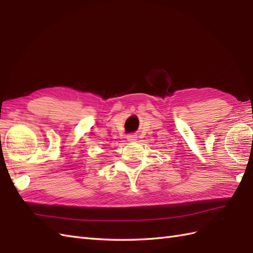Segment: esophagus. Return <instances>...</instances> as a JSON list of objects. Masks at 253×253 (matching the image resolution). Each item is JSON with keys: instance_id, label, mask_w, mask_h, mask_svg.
Wrapping results in <instances>:
<instances>
[{"instance_id": "obj_1", "label": "esophagus", "mask_w": 253, "mask_h": 253, "mask_svg": "<svg viewBox=\"0 0 253 253\" xmlns=\"http://www.w3.org/2000/svg\"><path fill=\"white\" fill-rule=\"evenodd\" d=\"M137 135H128L127 136V141H129V142H135V141H137Z\"/></svg>"}]
</instances>
